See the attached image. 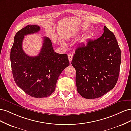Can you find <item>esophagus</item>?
<instances>
[{
	"label": "esophagus",
	"instance_id": "obj_1",
	"mask_svg": "<svg viewBox=\"0 0 131 131\" xmlns=\"http://www.w3.org/2000/svg\"><path fill=\"white\" fill-rule=\"evenodd\" d=\"M68 59H69V61L70 62H71L72 60V58H73V54L72 53H69L68 54Z\"/></svg>",
	"mask_w": 131,
	"mask_h": 131
}]
</instances>
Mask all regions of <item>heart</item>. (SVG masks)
<instances>
[{"label": "heart", "instance_id": "obj_1", "mask_svg": "<svg viewBox=\"0 0 131 131\" xmlns=\"http://www.w3.org/2000/svg\"><path fill=\"white\" fill-rule=\"evenodd\" d=\"M91 38H92V36H91V35H86V36L82 39L81 41L84 43H86V42H87V41H88L89 40H90Z\"/></svg>", "mask_w": 131, "mask_h": 131}]
</instances>
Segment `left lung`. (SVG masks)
Returning a JSON list of instances; mask_svg holds the SVG:
<instances>
[{
  "instance_id": "8db88e82",
  "label": "left lung",
  "mask_w": 131,
  "mask_h": 131,
  "mask_svg": "<svg viewBox=\"0 0 131 131\" xmlns=\"http://www.w3.org/2000/svg\"><path fill=\"white\" fill-rule=\"evenodd\" d=\"M72 64L76 70L77 91L86 99L103 96L115 86L119 75L121 50L114 33L104 27L96 40H90L75 51Z\"/></svg>"
}]
</instances>
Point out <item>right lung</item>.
Listing matches in <instances>:
<instances>
[{"mask_svg":"<svg viewBox=\"0 0 131 131\" xmlns=\"http://www.w3.org/2000/svg\"><path fill=\"white\" fill-rule=\"evenodd\" d=\"M39 26L28 25L16 34L10 52L13 75L16 84L29 96L34 98L49 96L55 90L59 75L69 62L66 54L55 52L52 42L43 38L40 52L29 56L22 49L25 36L40 31Z\"/></svg>","mask_w":131,"mask_h":131,"instance_id":"obj_1","label":"right lung"}]
</instances>
